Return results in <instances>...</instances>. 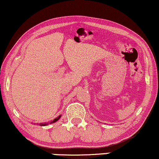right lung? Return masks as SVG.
<instances>
[{
    "label": "right lung",
    "mask_w": 159,
    "mask_h": 159,
    "mask_svg": "<svg viewBox=\"0 0 159 159\" xmlns=\"http://www.w3.org/2000/svg\"><path fill=\"white\" fill-rule=\"evenodd\" d=\"M61 115H60V116H58V117H57L56 118H55V119L53 120V121H50V123H49V124L55 123V122H56L57 121H58V120L61 118ZM47 125H48V123H41V124H40V126H47Z\"/></svg>",
    "instance_id": "right-lung-1"
}]
</instances>
